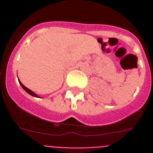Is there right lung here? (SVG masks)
<instances>
[{"label": "right lung", "instance_id": "right-lung-1", "mask_svg": "<svg viewBox=\"0 0 153 153\" xmlns=\"http://www.w3.org/2000/svg\"><path fill=\"white\" fill-rule=\"evenodd\" d=\"M19 81L20 84H21V86H22V88H23V89H24V90H25L26 92H27V93H29V95H32V96H34V97H38V95H36V94H35V93H34V92H32V91H31L30 89H28V88H27V87H26L25 86H24V84H21V81Z\"/></svg>", "mask_w": 153, "mask_h": 153}]
</instances>
